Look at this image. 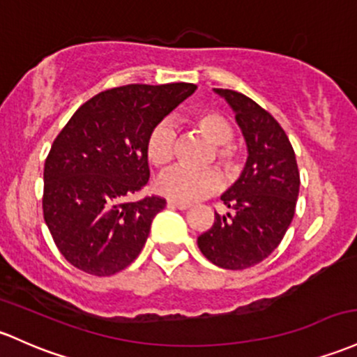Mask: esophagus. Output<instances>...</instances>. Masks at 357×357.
Returning a JSON list of instances; mask_svg holds the SVG:
<instances>
[{"mask_svg":"<svg viewBox=\"0 0 357 357\" xmlns=\"http://www.w3.org/2000/svg\"><path fill=\"white\" fill-rule=\"evenodd\" d=\"M167 206H172V208H179V210H186V208H190V203L176 202V199H167Z\"/></svg>","mask_w":357,"mask_h":357,"instance_id":"1","label":"esophagus"}]
</instances>
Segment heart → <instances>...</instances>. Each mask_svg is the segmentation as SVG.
I'll use <instances>...</instances> for the list:
<instances>
[{
    "label": "heart",
    "instance_id": "heart-1",
    "mask_svg": "<svg viewBox=\"0 0 357 357\" xmlns=\"http://www.w3.org/2000/svg\"><path fill=\"white\" fill-rule=\"evenodd\" d=\"M191 123L213 144L206 162H215L225 171L237 166L238 152L230 140L234 139V127L222 113L213 109H203L191 116ZM176 132L167 121H159L149 130L146 139L147 159L155 167H166L174 158ZM220 188V176L211 167L191 169V167H174L164 172L158 179V190L164 197L176 202H197L210 197Z\"/></svg>",
    "mask_w": 357,
    "mask_h": 357
}]
</instances>
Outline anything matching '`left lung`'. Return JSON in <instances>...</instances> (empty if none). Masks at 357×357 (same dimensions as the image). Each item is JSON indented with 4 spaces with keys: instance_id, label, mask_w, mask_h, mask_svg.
Returning a JSON list of instances; mask_svg holds the SVG:
<instances>
[{
    "instance_id": "obj_1",
    "label": "left lung",
    "mask_w": 357,
    "mask_h": 357,
    "mask_svg": "<svg viewBox=\"0 0 357 357\" xmlns=\"http://www.w3.org/2000/svg\"><path fill=\"white\" fill-rule=\"evenodd\" d=\"M236 112L249 158L236 185L222 195L230 211L198 237L203 256L223 269H248L280 245L300 191L295 151L276 119L242 93L215 89Z\"/></svg>"
}]
</instances>
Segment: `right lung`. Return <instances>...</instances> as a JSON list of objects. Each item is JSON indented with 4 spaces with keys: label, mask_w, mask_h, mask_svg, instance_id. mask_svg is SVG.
I'll list each match as a JSON object with an SVG mask.
<instances>
[{
    "label": "right lung",
    "mask_w": 357,
    "mask_h": 357,
    "mask_svg": "<svg viewBox=\"0 0 357 357\" xmlns=\"http://www.w3.org/2000/svg\"><path fill=\"white\" fill-rule=\"evenodd\" d=\"M197 86L127 84L98 93L76 109L44 167V218L74 268L112 276L135 261L166 199L132 202L149 183V130Z\"/></svg>",
    "instance_id": "right-lung-1"
}]
</instances>
